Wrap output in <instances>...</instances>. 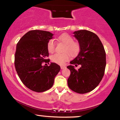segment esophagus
Returning <instances> with one entry per match:
<instances>
[{"label":"esophagus","mask_w":120,"mask_h":120,"mask_svg":"<svg viewBox=\"0 0 120 120\" xmlns=\"http://www.w3.org/2000/svg\"><path fill=\"white\" fill-rule=\"evenodd\" d=\"M66 66H60V68H61L62 69H64V68H66Z\"/></svg>","instance_id":"1"}]
</instances>
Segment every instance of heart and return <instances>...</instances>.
<instances>
[{"label":"heart","instance_id":"heart-1","mask_svg":"<svg viewBox=\"0 0 120 120\" xmlns=\"http://www.w3.org/2000/svg\"><path fill=\"white\" fill-rule=\"evenodd\" d=\"M59 41L65 44L62 54L56 53L51 56V60L58 64H63L72 57H76L79 53L81 49L80 44L74 41L73 38L68 34L63 33L58 37ZM55 42L53 39L49 40L47 44V48L49 53H52L55 50Z\"/></svg>","mask_w":120,"mask_h":120}]
</instances>
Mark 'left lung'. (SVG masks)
Returning <instances> with one entry per match:
<instances>
[{
  "instance_id": "8db88e82",
  "label": "left lung",
  "mask_w": 120,
  "mask_h": 120,
  "mask_svg": "<svg viewBox=\"0 0 120 120\" xmlns=\"http://www.w3.org/2000/svg\"><path fill=\"white\" fill-rule=\"evenodd\" d=\"M74 37L78 40L81 49L79 54L67 66L71 75L68 86L72 91L83 94L94 90L102 79L106 65V52L100 38L91 31H75ZM80 64L77 70L73 66Z\"/></svg>"
}]
</instances>
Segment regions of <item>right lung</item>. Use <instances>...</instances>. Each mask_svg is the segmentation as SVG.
Masks as SVG:
<instances>
[{
    "mask_svg": "<svg viewBox=\"0 0 120 120\" xmlns=\"http://www.w3.org/2000/svg\"><path fill=\"white\" fill-rule=\"evenodd\" d=\"M53 35L47 31L30 30L17 44L14 57L16 71L23 83L33 91L42 92L50 89L60 71V66L55 63L49 66L42 64L48 62L47 44Z\"/></svg>",
    "mask_w": 120,
    "mask_h": 120,
    "instance_id": "obj_1",
    "label": "right lung"
}]
</instances>
